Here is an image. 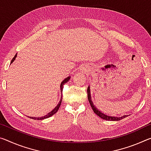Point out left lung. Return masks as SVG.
Returning a JSON list of instances; mask_svg holds the SVG:
<instances>
[{
    "mask_svg": "<svg viewBox=\"0 0 151 151\" xmlns=\"http://www.w3.org/2000/svg\"><path fill=\"white\" fill-rule=\"evenodd\" d=\"M87 95H88V102H89V104L91 105V108L93 110V111H94V113L96 114L97 116L100 117L101 118L104 119H106V120H109V121H119V120H120V119H123L124 118H126V117L128 116H126H126H122V117H114V116H108V115L103 113L102 111H99V110L95 106V105L93 104V103L92 101V99H91V96L90 87H88V88H87Z\"/></svg>",
    "mask_w": 151,
    "mask_h": 151,
    "instance_id": "obj_1",
    "label": "left lung"
}]
</instances>
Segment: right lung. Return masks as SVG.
Wrapping results in <instances>:
<instances>
[{
	"mask_svg": "<svg viewBox=\"0 0 151 151\" xmlns=\"http://www.w3.org/2000/svg\"><path fill=\"white\" fill-rule=\"evenodd\" d=\"M17 54H15V56H14V58L12 59V60H11V64H12L13 63L14 61H15V58H16V57H17ZM70 76H68V77L67 78H66L65 79H64L63 82L61 83V84H60V91L62 92L63 91V85L65 84L66 83H67L68 82V81L70 80ZM62 100H63V99H62V96H61V99H60V101H59V103H58V104L56 106V107H55V108L52 110V111H50V113H48L47 114H46L45 115V116H43V117H40V118H36V117H30V118H32V119H38V120H39V119H40V120H42V119H45V118H50V117H51L52 116H53L54 114H55L56 113L57 111H58V109H59V107H60V105H61V103H62Z\"/></svg>",
	"mask_w": 151,
	"mask_h": 151,
	"instance_id": "1",
	"label": "right lung"
}]
</instances>
